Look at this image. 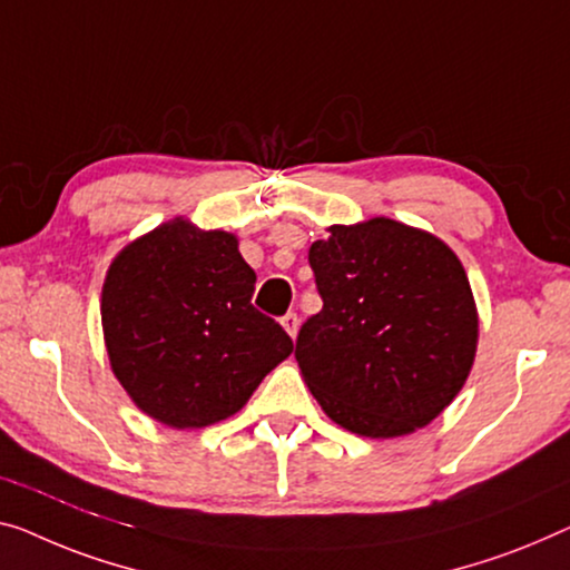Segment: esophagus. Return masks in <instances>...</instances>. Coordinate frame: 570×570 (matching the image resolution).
I'll list each match as a JSON object with an SVG mask.
<instances>
[{
    "label": "esophagus",
    "instance_id": "esophagus-1",
    "mask_svg": "<svg viewBox=\"0 0 570 570\" xmlns=\"http://www.w3.org/2000/svg\"><path fill=\"white\" fill-rule=\"evenodd\" d=\"M282 325L288 335L296 337V330H299V317H296V312H286L282 317Z\"/></svg>",
    "mask_w": 570,
    "mask_h": 570
}]
</instances>
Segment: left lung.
I'll use <instances>...</instances> for the list:
<instances>
[{"instance_id": "left-lung-1", "label": "left lung", "mask_w": 570, "mask_h": 570, "mask_svg": "<svg viewBox=\"0 0 570 570\" xmlns=\"http://www.w3.org/2000/svg\"><path fill=\"white\" fill-rule=\"evenodd\" d=\"M322 309L294 358L330 420L366 438L432 422L469 379L479 337L471 284L443 240L394 219L333 225L312 243Z\"/></svg>"}]
</instances>
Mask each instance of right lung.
<instances>
[{"label": "right lung", "instance_id": "1", "mask_svg": "<svg viewBox=\"0 0 570 570\" xmlns=\"http://www.w3.org/2000/svg\"><path fill=\"white\" fill-rule=\"evenodd\" d=\"M256 271L235 235L186 219L120 253L101 292L109 363L132 402L171 428L230 417L294 351L276 320L253 307Z\"/></svg>", "mask_w": 570, "mask_h": 570}]
</instances>
